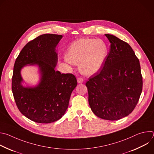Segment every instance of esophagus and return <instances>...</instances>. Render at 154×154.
Returning a JSON list of instances; mask_svg holds the SVG:
<instances>
[{"mask_svg": "<svg viewBox=\"0 0 154 154\" xmlns=\"http://www.w3.org/2000/svg\"><path fill=\"white\" fill-rule=\"evenodd\" d=\"M77 82H78V83H82L83 82V79L81 77H79L77 79Z\"/></svg>", "mask_w": 154, "mask_h": 154, "instance_id": "1", "label": "esophagus"}]
</instances>
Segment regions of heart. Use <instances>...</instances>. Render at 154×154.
<instances>
[{"instance_id":"1","label":"heart","mask_w":154,"mask_h":154,"mask_svg":"<svg viewBox=\"0 0 154 154\" xmlns=\"http://www.w3.org/2000/svg\"><path fill=\"white\" fill-rule=\"evenodd\" d=\"M107 55L108 48L103 41L83 38L72 44L66 57L69 63L79 64L83 74L93 75L102 69Z\"/></svg>"}]
</instances>
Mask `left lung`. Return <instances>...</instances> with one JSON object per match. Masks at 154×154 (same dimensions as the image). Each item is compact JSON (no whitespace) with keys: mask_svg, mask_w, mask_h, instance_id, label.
Listing matches in <instances>:
<instances>
[{"mask_svg":"<svg viewBox=\"0 0 154 154\" xmlns=\"http://www.w3.org/2000/svg\"><path fill=\"white\" fill-rule=\"evenodd\" d=\"M110 51L103 67L86 83L92 112L109 121L120 119L135 108L143 89L138 58L128 43L105 34Z\"/></svg>","mask_w":154,"mask_h":154,"instance_id":"left-lung-1","label":"left lung"}]
</instances>
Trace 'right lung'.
Instances as JSON below:
<instances>
[{"label":"right lung","instance_id":"right-lung-1","mask_svg":"<svg viewBox=\"0 0 154 154\" xmlns=\"http://www.w3.org/2000/svg\"><path fill=\"white\" fill-rule=\"evenodd\" d=\"M63 38L55 34L41 35L29 42L17 57L12 77V91L20 113L42 124L60 119L68 107L72 91L77 85L72 74L55 70L57 46ZM38 67L40 80L35 87H24L21 69L26 65Z\"/></svg>","mask_w":154,"mask_h":154}]
</instances>
